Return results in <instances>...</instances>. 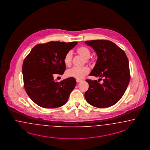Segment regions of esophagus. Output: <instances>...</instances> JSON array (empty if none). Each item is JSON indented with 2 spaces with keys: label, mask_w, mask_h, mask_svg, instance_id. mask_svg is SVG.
<instances>
[{
  "label": "esophagus",
  "mask_w": 150,
  "mask_h": 150,
  "mask_svg": "<svg viewBox=\"0 0 150 150\" xmlns=\"http://www.w3.org/2000/svg\"><path fill=\"white\" fill-rule=\"evenodd\" d=\"M81 80H79V79H77V80H76V82H77V83H80V82H81Z\"/></svg>",
  "instance_id": "obj_1"
}]
</instances>
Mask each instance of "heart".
<instances>
[{"instance_id": "1", "label": "heart", "mask_w": 150, "mask_h": 150, "mask_svg": "<svg viewBox=\"0 0 150 150\" xmlns=\"http://www.w3.org/2000/svg\"><path fill=\"white\" fill-rule=\"evenodd\" d=\"M77 53L84 58V62L90 63V57L91 55L90 50L86 46H80L77 49ZM72 52L71 51H68L64 57V65L67 67L71 66L72 64ZM89 72L88 67L84 66L81 67H73L68 70L66 72V76L69 78H74L81 79L87 75Z\"/></svg>"}]
</instances>
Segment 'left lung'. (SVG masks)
<instances>
[{
  "label": "left lung",
  "mask_w": 150,
  "mask_h": 150,
  "mask_svg": "<svg viewBox=\"0 0 150 150\" xmlns=\"http://www.w3.org/2000/svg\"><path fill=\"white\" fill-rule=\"evenodd\" d=\"M85 43L93 47L98 57L90 76L104 78L102 84L97 80H86L89 89L85 93V98L95 107H111L121 99L129 83L128 58L124 51L112 41L96 40Z\"/></svg>",
  "instance_id": "obj_1"
}]
</instances>
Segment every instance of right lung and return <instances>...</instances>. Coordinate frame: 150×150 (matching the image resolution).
<instances>
[{"label":"right lung","instance_id":"right-lung-1","mask_svg":"<svg viewBox=\"0 0 150 150\" xmlns=\"http://www.w3.org/2000/svg\"><path fill=\"white\" fill-rule=\"evenodd\" d=\"M77 42L51 41L38 44L24 59L22 74L25 90L30 99L42 108L60 107L66 103L76 85L74 78L60 82L54 74L62 75L66 69L65 54Z\"/></svg>","mask_w":150,"mask_h":150}]
</instances>
